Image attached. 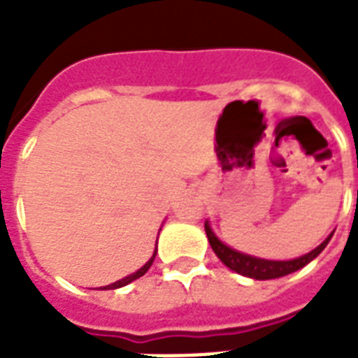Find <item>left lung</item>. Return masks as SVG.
<instances>
[{
	"label": "left lung",
	"instance_id": "8db88e82",
	"mask_svg": "<svg viewBox=\"0 0 358 358\" xmlns=\"http://www.w3.org/2000/svg\"><path fill=\"white\" fill-rule=\"evenodd\" d=\"M204 230H206L208 241L212 245L213 252L217 255V258L223 262L224 266L230 267L232 271L239 273V275H243V277L249 278H256V280H269V278H278L284 277V275H289V273L297 271L301 267H305L308 262H312L316 258L320 252H322L327 243L331 241L333 234H329V238L323 241L320 247H316L314 250H310L308 255L299 256V258H294V260H284V262H277V260H264V258H255V256L250 255H243V252H239V250L230 249L229 245H224L217 236L213 234L212 229H210V224H204Z\"/></svg>",
	"mask_w": 358,
	"mask_h": 358
}]
</instances>
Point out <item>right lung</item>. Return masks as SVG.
<instances>
[{"label": "right lung", "mask_w": 358, "mask_h": 358, "mask_svg": "<svg viewBox=\"0 0 358 358\" xmlns=\"http://www.w3.org/2000/svg\"><path fill=\"white\" fill-rule=\"evenodd\" d=\"M156 252L157 250H154V255H152V258L148 262H146L145 266L141 267L139 271H135V273H131V275H128V277H124V278H120V280H117V282H113V284H109V286H106V288H102V289H115V288H122V286H126V284H129V282H134L135 278H139V277H143V275H145L146 271H148V269H150V266H152V262H154V258H156Z\"/></svg>", "instance_id": "add662e5"}]
</instances>
